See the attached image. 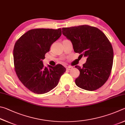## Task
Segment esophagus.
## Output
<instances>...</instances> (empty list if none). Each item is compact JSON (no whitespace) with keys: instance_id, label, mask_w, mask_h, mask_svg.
I'll return each mask as SVG.
<instances>
[{"instance_id":"1","label":"esophagus","mask_w":125,"mask_h":125,"mask_svg":"<svg viewBox=\"0 0 125 125\" xmlns=\"http://www.w3.org/2000/svg\"><path fill=\"white\" fill-rule=\"evenodd\" d=\"M72 69H73V67L69 66L68 67H67V68H66V70H67V71H70V70H72Z\"/></svg>"}]
</instances>
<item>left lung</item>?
<instances>
[{
  "mask_svg": "<svg viewBox=\"0 0 125 125\" xmlns=\"http://www.w3.org/2000/svg\"><path fill=\"white\" fill-rule=\"evenodd\" d=\"M63 35L73 43L74 52L87 57L83 67L75 66L80 72L75 80L80 88L93 91L99 88L110 76L114 58L110 41L98 28L81 25L62 28Z\"/></svg>",
  "mask_w": 125,
  "mask_h": 125,
  "instance_id": "8db88e82",
  "label": "left lung"
}]
</instances>
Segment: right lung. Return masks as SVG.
I'll list each match as a JSON object with an SVG mask.
<instances>
[{"mask_svg": "<svg viewBox=\"0 0 125 125\" xmlns=\"http://www.w3.org/2000/svg\"><path fill=\"white\" fill-rule=\"evenodd\" d=\"M61 35V28H36L25 33L15 43L13 50L15 72L22 83L32 92L41 94L50 91L66 71L61 64L44 67L43 64L45 54Z\"/></svg>", "mask_w": 125, "mask_h": 125, "instance_id": "1", "label": "right lung"}]
</instances>
